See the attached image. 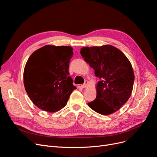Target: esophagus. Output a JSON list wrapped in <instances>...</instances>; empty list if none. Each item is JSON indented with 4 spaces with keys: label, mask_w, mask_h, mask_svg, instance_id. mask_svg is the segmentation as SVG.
<instances>
[{
    "label": "esophagus",
    "mask_w": 157,
    "mask_h": 157,
    "mask_svg": "<svg viewBox=\"0 0 157 157\" xmlns=\"http://www.w3.org/2000/svg\"><path fill=\"white\" fill-rule=\"evenodd\" d=\"M88 80H86V81L84 82V83L82 85V87L84 88H86L88 86Z\"/></svg>",
    "instance_id": "obj_1"
}]
</instances>
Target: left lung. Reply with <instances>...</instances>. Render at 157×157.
Returning a JSON list of instances; mask_svg holds the SVG:
<instances>
[{"label":"left lung","mask_w":157,"mask_h":157,"mask_svg":"<svg viewBox=\"0 0 157 157\" xmlns=\"http://www.w3.org/2000/svg\"><path fill=\"white\" fill-rule=\"evenodd\" d=\"M80 54L101 79L96 84V98L88 105L103 115L119 110L130 98L134 86V73L129 59L109 44L83 47Z\"/></svg>","instance_id":"8db88e82"}]
</instances>
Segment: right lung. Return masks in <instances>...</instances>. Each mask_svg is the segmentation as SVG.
Segmentation results:
<instances>
[{"mask_svg":"<svg viewBox=\"0 0 157 157\" xmlns=\"http://www.w3.org/2000/svg\"><path fill=\"white\" fill-rule=\"evenodd\" d=\"M73 55L71 46L46 45L30 56L23 71V84L31 101L44 111L63 108L76 88L69 77Z\"/></svg>","mask_w":157,"mask_h":157,"instance_id":"obj_1","label":"right lung"}]
</instances>
